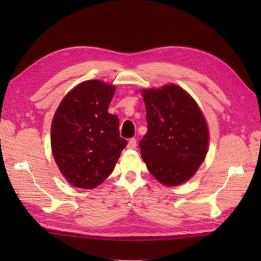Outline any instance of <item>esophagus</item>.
I'll return each mask as SVG.
<instances>
[{
    "mask_svg": "<svg viewBox=\"0 0 261 261\" xmlns=\"http://www.w3.org/2000/svg\"><path fill=\"white\" fill-rule=\"evenodd\" d=\"M136 147H137V139L136 138H132V139H130L129 142H127V148L136 149Z\"/></svg>",
    "mask_w": 261,
    "mask_h": 261,
    "instance_id": "1",
    "label": "esophagus"
}]
</instances>
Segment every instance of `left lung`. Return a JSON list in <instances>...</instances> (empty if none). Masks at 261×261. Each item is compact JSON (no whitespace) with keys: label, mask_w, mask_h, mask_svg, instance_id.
Masks as SVG:
<instances>
[{"label":"left lung","mask_w":261,"mask_h":261,"mask_svg":"<svg viewBox=\"0 0 261 261\" xmlns=\"http://www.w3.org/2000/svg\"><path fill=\"white\" fill-rule=\"evenodd\" d=\"M147 134L141 156L153 177L167 186L190 179L206 156L208 130L195 101L176 85L142 93Z\"/></svg>","instance_id":"1"}]
</instances>
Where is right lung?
<instances>
[{"mask_svg": "<svg viewBox=\"0 0 261 261\" xmlns=\"http://www.w3.org/2000/svg\"><path fill=\"white\" fill-rule=\"evenodd\" d=\"M115 87L97 80L71 90L51 124V149L59 170L71 185L94 188L114 169L127 141L119 119L108 112Z\"/></svg>", "mask_w": 261, "mask_h": 261, "instance_id": "1", "label": "right lung"}]
</instances>
